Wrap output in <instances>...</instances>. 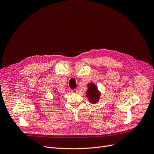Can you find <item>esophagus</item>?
Instances as JSON below:
<instances>
[{
    "label": "esophagus",
    "instance_id": "1",
    "mask_svg": "<svg viewBox=\"0 0 154 154\" xmlns=\"http://www.w3.org/2000/svg\"><path fill=\"white\" fill-rule=\"evenodd\" d=\"M71 92H72V93H77L78 92V91L77 89H73V90H71Z\"/></svg>",
    "mask_w": 154,
    "mask_h": 154
}]
</instances>
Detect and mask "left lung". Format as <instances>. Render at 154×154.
Wrapping results in <instances>:
<instances>
[{
  "label": "left lung",
  "instance_id": "left-lung-1",
  "mask_svg": "<svg viewBox=\"0 0 154 154\" xmlns=\"http://www.w3.org/2000/svg\"><path fill=\"white\" fill-rule=\"evenodd\" d=\"M86 94V97L91 103H97L100 97V93L98 91L96 85L92 83L88 84V88Z\"/></svg>",
  "mask_w": 154,
  "mask_h": 154
}]
</instances>
